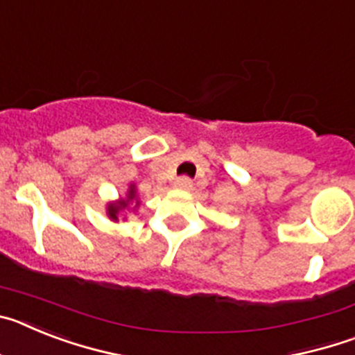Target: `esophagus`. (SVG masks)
Instances as JSON below:
<instances>
[{"instance_id": "1", "label": "esophagus", "mask_w": 355, "mask_h": 355, "mask_svg": "<svg viewBox=\"0 0 355 355\" xmlns=\"http://www.w3.org/2000/svg\"><path fill=\"white\" fill-rule=\"evenodd\" d=\"M174 184H175V188H181V190H190L193 184V181L190 180L188 175H181V178H178V180H175Z\"/></svg>"}]
</instances>
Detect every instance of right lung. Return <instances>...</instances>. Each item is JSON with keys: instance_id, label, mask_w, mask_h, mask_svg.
Returning <instances> with one entry per match:
<instances>
[{"instance_id": "right-lung-1", "label": "right lung", "mask_w": 355, "mask_h": 355, "mask_svg": "<svg viewBox=\"0 0 355 355\" xmlns=\"http://www.w3.org/2000/svg\"><path fill=\"white\" fill-rule=\"evenodd\" d=\"M133 199H135V187H131L130 188V193H128V200L122 199L121 202H117V205H110L108 206L110 218H114V220H117L119 211H122V209H126L128 208V202H130V200H133ZM137 206H139V200H137ZM137 206H135V208H137Z\"/></svg>"}]
</instances>
